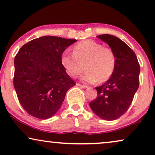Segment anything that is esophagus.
I'll use <instances>...</instances> for the list:
<instances>
[{
	"label": "esophagus",
	"instance_id": "obj_1",
	"mask_svg": "<svg viewBox=\"0 0 155 155\" xmlns=\"http://www.w3.org/2000/svg\"><path fill=\"white\" fill-rule=\"evenodd\" d=\"M77 85L78 86H79V87H82V88H84V89H85V88H87L88 87L87 85H81V84H77Z\"/></svg>",
	"mask_w": 155,
	"mask_h": 155
}]
</instances>
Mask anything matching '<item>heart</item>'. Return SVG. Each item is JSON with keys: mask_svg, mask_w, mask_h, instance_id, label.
<instances>
[{"mask_svg": "<svg viewBox=\"0 0 155 155\" xmlns=\"http://www.w3.org/2000/svg\"><path fill=\"white\" fill-rule=\"evenodd\" d=\"M116 56L111 48L103 47L97 42L87 40L76 44L73 53L66 51L62 54L61 63L70 76L77 78L83 69L82 80L87 82H103L114 73Z\"/></svg>", "mask_w": 155, "mask_h": 155, "instance_id": "1", "label": "heart"}]
</instances>
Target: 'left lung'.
Here are the masks:
<instances>
[{
    "mask_svg": "<svg viewBox=\"0 0 155 155\" xmlns=\"http://www.w3.org/2000/svg\"><path fill=\"white\" fill-rule=\"evenodd\" d=\"M106 43L116 56L114 73L100 87L96 99L90 107L96 115L104 120H114L125 113L139 87L140 67L134 51L115 36L104 34L97 36Z\"/></svg>",
    "mask_w": 155,
    "mask_h": 155,
    "instance_id": "left-lung-1",
    "label": "left lung"
}]
</instances>
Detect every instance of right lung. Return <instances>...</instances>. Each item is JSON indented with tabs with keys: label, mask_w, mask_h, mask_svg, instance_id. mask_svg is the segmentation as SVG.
<instances>
[{
	"label": "right lung",
	"mask_w": 155,
	"mask_h": 155,
	"mask_svg": "<svg viewBox=\"0 0 155 155\" xmlns=\"http://www.w3.org/2000/svg\"><path fill=\"white\" fill-rule=\"evenodd\" d=\"M75 39L43 36L22 46L14 59L13 85L20 103L38 119L58 111L75 82L61 63L62 54Z\"/></svg>",
	"instance_id": "1"
}]
</instances>
